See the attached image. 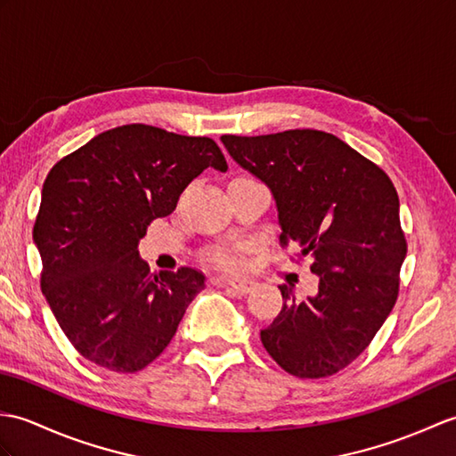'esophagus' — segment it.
I'll list each match as a JSON object with an SVG mask.
<instances>
[{
  "mask_svg": "<svg viewBox=\"0 0 456 456\" xmlns=\"http://www.w3.org/2000/svg\"><path fill=\"white\" fill-rule=\"evenodd\" d=\"M221 281H224L225 285H229V288H232L235 289L237 293H240V295H247V293H250L252 289H254V283L252 280H248V278H221Z\"/></svg>",
  "mask_w": 456,
  "mask_h": 456,
  "instance_id": "34e87169",
  "label": "esophagus"
}]
</instances>
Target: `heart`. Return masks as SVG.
I'll use <instances>...</instances> for the list:
<instances>
[{"label":"heart","mask_w":456,"mask_h":456,"mask_svg":"<svg viewBox=\"0 0 456 456\" xmlns=\"http://www.w3.org/2000/svg\"><path fill=\"white\" fill-rule=\"evenodd\" d=\"M240 247H217L208 254V258L211 264H216L219 268H225V270H232L239 266V252Z\"/></svg>","instance_id":"b5f03b06"}]
</instances>
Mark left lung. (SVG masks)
<instances>
[{
    "instance_id": "8db88e82",
    "label": "left lung",
    "mask_w": 456,
    "mask_h": 456,
    "mask_svg": "<svg viewBox=\"0 0 456 456\" xmlns=\"http://www.w3.org/2000/svg\"><path fill=\"white\" fill-rule=\"evenodd\" d=\"M245 171L276 200L280 240L299 247L319 291L283 306L260 340L283 371L322 379L342 371L371 344L398 297L406 258L395 184L340 137L319 130L221 135Z\"/></svg>"
}]
</instances>
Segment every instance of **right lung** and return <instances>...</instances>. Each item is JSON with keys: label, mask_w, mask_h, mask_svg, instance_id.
Returning a JSON list of instances; mask_svg holds the SVG:
<instances>
[{"label": "right lung", "mask_w": 456, "mask_h": 456, "mask_svg": "<svg viewBox=\"0 0 456 456\" xmlns=\"http://www.w3.org/2000/svg\"><path fill=\"white\" fill-rule=\"evenodd\" d=\"M208 167L227 171L214 140L145 124L94 135L52 167L33 229L40 285L63 334L91 363L142 371L206 288L194 268L151 273L137 245Z\"/></svg>", "instance_id": "obj_1"}]
</instances>
